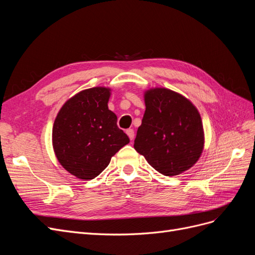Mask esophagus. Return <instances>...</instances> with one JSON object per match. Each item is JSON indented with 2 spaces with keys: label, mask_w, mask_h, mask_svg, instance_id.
<instances>
[{
  "label": "esophagus",
  "mask_w": 255,
  "mask_h": 255,
  "mask_svg": "<svg viewBox=\"0 0 255 255\" xmlns=\"http://www.w3.org/2000/svg\"><path fill=\"white\" fill-rule=\"evenodd\" d=\"M127 134H128V138L130 140H133L134 139V129L133 128H128V129H127Z\"/></svg>",
  "instance_id": "34e87169"
}]
</instances>
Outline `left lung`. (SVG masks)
<instances>
[{
    "label": "left lung",
    "instance_id": "left-lung-1",
    "mask_svg": "<svg viewBox=\"0 0 255 255\" xmlns=\"http://www.w3.org/2000/svg\"><path fill=\"white\" fill-rule=\"evenodd\" d=\"M144 103L135 150L164 175H177L188 170L197 163L204 144L198 110L189 100L166 88L146 91Z\"/></svg>",
    "mask_w": 255,
    "mask_h": 255
}]
</instances>
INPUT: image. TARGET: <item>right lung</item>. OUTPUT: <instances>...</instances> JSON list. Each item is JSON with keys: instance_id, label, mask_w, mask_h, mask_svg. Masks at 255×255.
<instances>
[{"instance_id": "1", "label": "right lung", "mask_w": 255, "mask_h": 255, "mask_svg": "<svg viewBox=\"0 0 255 255\" xmlns=\"http://www.w3.org/2000/svg\"><path fill=\"white\" fill-rule=\"evenodd\" d=\"M109 88L83 90L61 107L54 121L53 146L60 165L82 180L95 179L129 142L109 110Z\"/></svg>"}]
</instances>
